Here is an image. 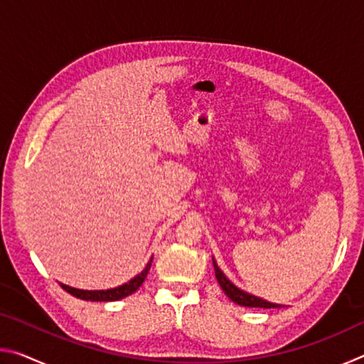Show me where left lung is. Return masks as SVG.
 Here are the masks:
<instances>
[{"label":"left lung","mask_w":364,"mask_h":364,"mask_svg":"<svg viewBox=\"0 0 364 364\" xmlns=\"http://www.w3.org/2000/svg\"><path fill=\"white\" fill-rule=\"evenodd\" d=\"M213 268H215V276H217L220 287L223 289V292L234 301V304L242 305V306H252V308H279L281 306L278 304H271V301H267L260 297H255V295H250L247 292L241 291V289L234 286L232 282L226 278L225 273L218 268V264L215 260H213Z\"/></svg>","instance_id":"left-lung-1"}]
</instances>
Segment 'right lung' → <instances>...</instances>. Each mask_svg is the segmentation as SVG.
Listing matches in <instances>:
<instances>
[{"instance_id":"add662e5","label":"right lung","mask_w":364,"mask_h":364,"mask_svg":"<svg viewBox=\"0 0 364 364\" xmlns=\"http://www.w3.org/2000/svg\"><path fill=\"white\" fill-rule=\"evenodd\" d=\"M151 263H152V257H151V260L147 262L146 268L141 271L139 274L134 276L133 279H130L128 282H125V284H122L119 287L107 289V291H83V289H75V287H70V286H65V284H60V287H63L65 292H69L70 295H73V297L82 299V300H90V301H115V300L125 299V297H128V295H132L133 292L138 291L139 286L144 282L147 273H149Z\"/></svg>"}]
</instances>
